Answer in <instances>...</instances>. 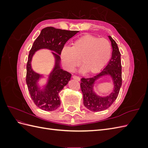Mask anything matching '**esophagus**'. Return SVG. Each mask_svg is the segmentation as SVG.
I'll return each instance as SVG.
<instances>
[{"label":"esophagus","mask_w":148,"mask_h":148,"mask_svg":"<svg viewBox=\"0 0 148 148\" xmlns=\"http://www.w3.org/2000/svg\"><path fill=\"white\" fill-rule=\"evenodd\" d=\"M72 78H73L74 79L77 80V81H78V82L80 81V78H79V77H77V76H75V75H74V76H73Z\"/></svg>","instance_id":"34e87169"}]
</instances>
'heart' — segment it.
<instances>
[{"instance_id": "b5f03b06", "label": "heart", "mask_w": 148, "mask_h": 148, "mask_svg": "<svg viewBox=\"0 0 148 148\" xmlns=\"http://www.w3.org/2000/svg\"><path fill=\"white\" fill-rule=\"evenodd\" d=\"M111 52L108 40L86 34L75 40L71 47L62 48L60 58L67 71H73L81 61L82 72L95 74L99 72L108 63Z\"/></svg>"}]
</instances>
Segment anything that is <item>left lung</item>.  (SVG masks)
Segmentation results:
<instances>
[{
  "label": "left lung",
  "instance_id": "obj_1",
  "mask_svg": "<svg viewBox=\"0 0 148 148\" xmlns=\"http://www.w3.org/2000/svg\"><path fill=\"white\" fill-rule=\"evenodd\" d=\"M108 38L112 47V57L108 64L100 73L93 77L81 79L80 84L83 95V104L88 109L92 112H99L106 110L113 104L119 95L122 86V65L121 54L116 42L110 36ZM104 75H109L113 82L114 89L109 95L101 97L94 91L93 86L97 80Z\"/></svg>",
  "mask_w": 148,
  "mask_h": 148
}]
</instances>
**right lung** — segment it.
<instances>
[{"mask_svg":"<svg viewBox=\"0 0 148 148\" xmlns=\"http://www.w3.org/2000/svg\"><path fill=\"white\" fill-rule=\"evenodd\" d=\"M78 32V31H68L53 27L45 28L41 30L31 49L26 65V82L31 99L42 110L52 111L60 105L59 93L68 84L71 76L61 69L60 52L66 41ZM43 48L55 52L52 53L55 58V65L49 75L47 83L41 88L38 82L43 75L32 70L31 61L35 52Z\"/></svg>","mask_w":148,"mask_h":148,"instance_id":"1","label":"right lung"}]
</instances>
